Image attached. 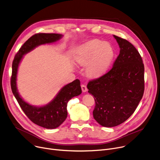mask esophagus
I'll return each mask as SVG.
<instances>
[{
	"label": "esophagus",
	"instance_id": "1",
	"mask_svg": "<svg viewBox=\"0 0 160 160\" xmlns=\"http://www.w3.org/2000/svg\"><path fill=\"white\" fill-rule=\"evenodd\" d=\"M81 88H82V90L83 92H86V91H88V88H87V87L86 86V85L82 84V85L81 86Z\"/></svg>",
	"mask_w": 160,
	"mask_h": 160
}]
</instances>
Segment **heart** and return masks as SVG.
Instances as JSON below:
<instances>
[{"label":"heart","instance_id":"b5f03b06","mask_svg":"<svg viewBox=\"0 0 160 160\" xmlns=\"http://www.w3.org/2000/svg\"><path fill=\"white\" fill-rule=\"evenodd\" d=\"M113 57L114 50L110 44L99 39H93L77 48L74 61L80 66L86 65L88 77L97 78L108 70Z\"/></svg>","mask_w":160,"mask_h":160}]
</instances>
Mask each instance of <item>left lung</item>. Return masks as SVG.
I'll return each instance as SVG.
<instances>
[{
  "label": "left lung",
  "instance_id": "left-lung-1",
  "mask_svg": "<svg viewBox=\"0 0 160 160\" xmlns=\"http://www.w3.org/2000/svg\"><path fill=\"white\" fill-rule=\"evenodd\" d=\"M121 48L112 68L88 83L94 96V119L105 127H113L127 121L135 112L145 90L144 64L131 43L113 35Z\"/></svg>",
  "mask_w": 160,
  "mask_h": 160
}]
</instances>
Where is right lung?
I'll list each match as a JSON object with an SVG mask.
<instances>
[{
	"label": "right lung",
	"mask_w": 160,
	"mask_h": 160,
	"mask_svg": "<svg viewBox=\"0 0 160 160\" xmlns=\"http://www.w3.org/2000/svg\"><path fill=\"white\" fill-rule=\"evenodd\" d=\"M62 36V35L58 33H36L30 37L19 48L12 63L11 88L13 94L28 119L34 124L48 129H54L58 127L66 119L67 116V106L69 100L82 93L80 80L77 79L65 86L49 104L42 107H36L24 101L19 96L16 86L17 73L23 55L40 45L54 43L60 39Z\"/></svg>",
	"instance_id": "1"
}]
</instances>
